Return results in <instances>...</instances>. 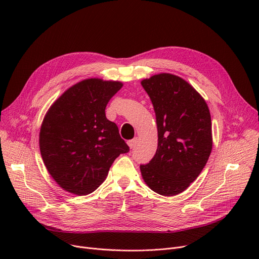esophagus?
Returning <instances> with one entry per match:
<instances>
[{
	"label": "esophagus",
	"mask_w": 259,
	"mask_h": 259,
	"mask_svg": "<svg viewBox=\"0 0 259 259\" xmlns=\"http://www.w3.org/2000/svg\"><path fill=\"white\" fill-rule=\"evenodd\" d=\"M137 143H138V139L135 138V139H133V140L128 141V146L130 147V149H133V148L135 147V145H137Z\"/></svg>",
	"instance_id": "1"
}]
</instances>
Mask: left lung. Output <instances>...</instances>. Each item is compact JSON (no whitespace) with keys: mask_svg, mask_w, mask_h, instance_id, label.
<instances>
[{"mask_svg":"<svg viewBox=\"0 0 259 259\" xmlns=\"http://www.w3.org/2000/svg\"><path fill=\"white\" fill-rule=\"evenodd\" d=\"M156 116L155 155L141 165L145 183L154 192L172 196L193 183L212 150L211 115L206 101L185 79L160 73L142 80Z\"/></svg>","mask_w":259,"mask_h":259,"instance_id":"8db88e82","label":"left lung"}]
</instances>
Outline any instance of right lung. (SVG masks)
Returning <instances> with one entry per match:
<instances>
[{"mask_svg": "<svg viewBox=\"0 0 259 259\" xmlns=\"http://www.w3.org/2000/svg\"><path fill=\"white\" fill-rule=\"evenodd\" d=\"M120 81L88 78L66 90L52 104L39 131L44 164L66 191L86 195L106 179L115 158L129 152L105 109Z\"/></svg>", "mask_w": 259, "mask_h": 259, "instance_id": "right-lung-1", "label": "right lung"}]
</instances>
